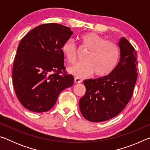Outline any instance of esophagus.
<instances>
[{
	"instance_id": "obj_1",
	"label": "esophagus",
	"mask_w": 150,
	"mask_h": 150,
	"mask_svg": "<svg viewBox=\"0 0 150 150\" xmlns=\"http://www.w3.org/2000/svg\"><path fill=\"white\" fill-rule=\"evenodd\" d=\"M82 82V79L81 78L78 77H75V83H79Z\"/></svg>"
}]
</instances>
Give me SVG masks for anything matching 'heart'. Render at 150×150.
I'll list each match as a JSON object with an SVG mask.
<instances>
[{
	"label": "heart",
	"instance_id": "obj_1",
	"mask_svg": "<svg viewBox=\"0 0 150 150\" xmlns=\"http://www.w3.org/2000/svg\"><path fill=\"white\" fill-rule=\"evenodd\" d=\"M83 47L88 50L85 60L70 67L69 71L77 77H85L94 73L95 76L103 77L112 73L120 58V51L116 43L106 40L94 32H88L79 36ZM63 54L71 64L78 59L77 50L73 40H67L62 46Z\"/></svg>",
	"mask_w": 150,
	"mask_h": 150
}]
</instances>
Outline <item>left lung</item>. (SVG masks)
<instances>
[{
    "instance_id": "1",
    "label": "left lung",
    "mask_w": 150,
    "mask_h": 150,
    "mask_svg": "<svg viewBox=\"0 0 150 150\" xmlns=\"http://www.w3.org/2000/svg\"><path fill=\"white\" fill-rule=\"evenodd\" d=\"M120 62L108 76L84 81L85 95L79 100L83 117L93 122L111 119L119 115L133 95L138 73L136 50L125 38L119 42Z\"/></svg>"
}]
</instances>
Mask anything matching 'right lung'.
I'll return each instance as SVG.
<instances>
[{
	"label": "right lung",
	"mask_w": 150,
	"mask_h": 150,
	"mask_svg": "<svg viewBox=\"0 0 150 150\" xmlns=\"http://www.w3.org/2000/svg\"><path fill=\"white\" fill-rule=\"evenodd\" d=\"M73 32L56 23L35 28L22 39L15 55L12 82L18 99L35 112L50 110L74 77L64 66L62 46Z\"/></svg>",
	"instance_id": "1"
}]
</instances>
